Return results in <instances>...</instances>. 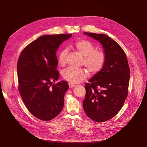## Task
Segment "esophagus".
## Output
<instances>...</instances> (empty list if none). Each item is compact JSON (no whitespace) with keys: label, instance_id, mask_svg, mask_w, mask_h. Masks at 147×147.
<instances>
[{"label":"esophagus","instance_id":"1","mask_svg":"<svg viewBox=\"0 0 147 147\" xmlns=\"http://www.w3.org/2000/svg\"><path fill=\"white\" fill-rule=\"evenodd\" d=\"M68 85H69V87L70 88H74L75 86V84H74L73 83H68Z\"/></svg>","mask_w":147,"mask_h":147}]
</instances>
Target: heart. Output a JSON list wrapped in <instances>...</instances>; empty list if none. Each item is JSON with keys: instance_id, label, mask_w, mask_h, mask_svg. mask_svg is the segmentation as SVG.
<instances>
[{"instance_id": "b5f03b06", "label": "heart", "mask_w": 147, "mask_h": 147, "mask_svg": "<svg viewBox=\"0 0 147 147\" xmlns=\"http://www.w3.org/2000/svg\"><path fill=\"white\" fill-rule=\"evenodd\" d=\"M74 48L83 57V64L92 74H96L103 68L106 61L105 54L100 51H95V45L92 42L81 39L75 43ZM68 49L66 48L62 49L58 55L60 65H65L67 63V56ZM63 78L67 82L75 84L86 79L88 73L83 68L68 67L62 73Z\"/></svg>"}]
</instances>
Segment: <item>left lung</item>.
Wrapping results in <instances>:
<instances>
[{
	"instance_id": "obj_1",
	"label": "left lung",
	"mask_w": 147,
	"mask_h": 147,
	"mask_svg": "<svg viewBox=\"0 0 147 147\" xmlns=\"http://www.w3.org/2000/svg\"><path fill=\"white\" fill-rule=\"evenodd\" d=\"M83 34L101 43L106 56L103 68L85 84L86 97L83 102L84 111L90 119L104 122L114 117L124 104L130 69L126 54L116 42L103 34Z\"/></svg>"
}]
</instances>
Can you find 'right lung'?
Returning a JSON list of instances; mask_svg holds the SVG:
<instances>
[{
    "instance_id": "add662e5",
    "label": "right lung",
    "mask_w": 147,
    "mask_h": 147,
    "mask_svg": "<svg viewBox=\"0 0 147 147\" xmlns=\"http://www.w3.org/2000/svg\"><path fill=\"white\" fill-rule=\"evenodd\" d=\"M72 34L40 36L22 51L17 63L19 92L28 111L36 118L49 121L63 109L66 81L56 84L59 74L56 52Z\"/></svg>"
}]
</instances>
